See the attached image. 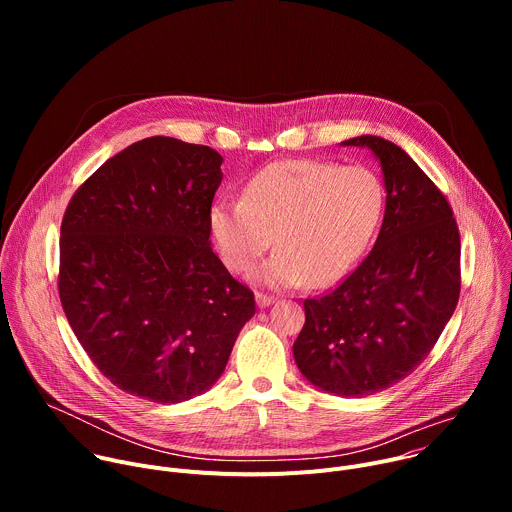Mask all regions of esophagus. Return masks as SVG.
Returning <instances> with one entry per match:
<instances>
[{
	"instance_id": "obj_1",
	"label": "esophagus",
	"mask_w": 512,
	"mask_h": 512,
	"mask_svg": "<svg viewBox=\"0 0 512 512\" xmlns=\"http://www.w3.org/2000/svg\"><path fill=\"white\" fill-rule=\"evenodd\" d=\"M255 302H257V306L263 310V308H269V306L275 302V298H273V296H267V294H255Z\"/></svg>"
}]
</instances>
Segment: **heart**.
I'll return each instance as SVG.
<instances>
[{
    "mask_svg": "<svg viewBox=\"0 0 512 512\" xmlns=\"http://www.w3.org/2000/svg\"><path fill=\"white\" fill-rule=\"evenodd\" d=\"M387 192L367 166L285 160L259 170L243 198L208 210L212 243L233 271H247L275 241L279 251L251 271L255 283L291 289L342 279L373 243Z\"/></svg>",
    "mask_w": 512,
    "mask_h": 512,
    "instance_id": "b5f03b06",
    "label": "heart"
}]
</instances>
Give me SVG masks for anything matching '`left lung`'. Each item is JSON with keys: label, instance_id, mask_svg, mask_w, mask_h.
Masks as SVG:
<instances>
[{"label": "left lung", "instance_id": "left-lung-1", "mask_svg": "<svg viewBox=\"0 0 512 512\" xmlns=\"http://www.w3.org/2000/svg\"><path fill=\"white\" fill-rule=\"evenodd\" d=\"M387 192L373 251L332 294L306 300L294 342L300 373L340 397L375 395L411 375L460 298V233L446 196L399 145L358 135Z\"/></svg>", "mask_w": 512, "mask_h": 512}]
</instances>
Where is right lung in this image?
<instances>
[{
  "label": "right lung",
  "mask_w": 512,
  "mask_h": 512,
  "mask_svg": "<svg viewBox=\"0 0 512 512\" xmlns=\"http://www.w3.org/2000/svg\"><path fill=\"white\" fill-rule=\"evenodd\" d=\"M223 156L158 135L107 160L60 227L58 294L97 369L154 403L206 393L225 373L255 298L208 239Z\"/></svg>",
  "instance_id": "right-lung-1"
}]
</instances>
